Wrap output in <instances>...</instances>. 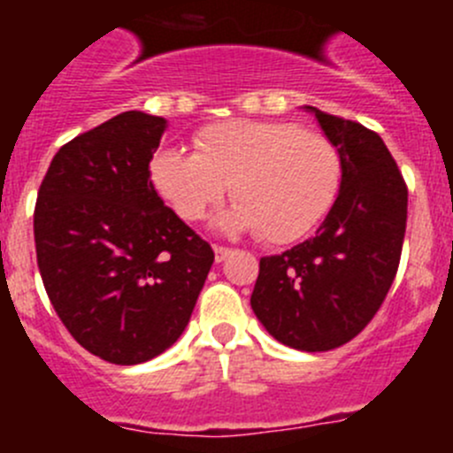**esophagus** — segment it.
Instances as JSON below:
<instances>
[{
    "mask_svg": "<svg viewBox=\"0 0 453 453\" xmlns=\"http://www.w3.org/2000/svg\"><path fill=\"white\" fill-rule=\"evenodd\" d=\"M213 251H215V261H218V263H222L224 258H226V256L231 254L229 247H222V245H215Z\"/></svg>",
    "mask_w": 453,
    "mask_h": 453,
    "instance_id": "34e87169",
    "label": "esophagus"
}]
</instances>
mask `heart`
I'll use <instances>...</instances> for the list:
<instances>
[{
  "label": "heart",
  "mask_w": 453,
  "mask_h": 453,
  "mask_svg": "<svg viewBox=\"0 0 453 453\" xmlns=\"http://www.w3.org/2000/svg\"><path fill=\"white\" fill-rule=\"evenodd\" d=\"M195 154L161 150L151 158L156 192L186 222H197L226 195L218 218L231 234L258 231L272 245L303 238L329 213L342 181L340 154L324 135L276 119H226L195 135Z\"/></svg>",
  "instance_id": "b5f03b06"
}]
</instances>
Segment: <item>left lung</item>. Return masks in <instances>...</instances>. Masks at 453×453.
Instances as JSON below:
<instances>
[{
	"mask_svg": "<svg viewBox=\"0 0 453 453\" xmlns=\"http://www.w3.org/2000/svg\"><path fill=\"white\" fill-rule=\"evenodd\" d=\"M303 108L338 150L342 181L313 238L261 258L251 308L281 345L329 351L365 329L395 281L408 190L381 135Z\"/></svg>",
	"mask_w": 453,
	"mask_h": 453,
	"instance_id": "1",
	"label": "left lung"
}]
</instances>
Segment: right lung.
Listing matches in <instances>:
<instances>
[{
	"label": "right lung",
	"instance_id": "obj_1",
	"mask_svg": "<svg viewBox=\"0 0 453 453\" xmlns=\"http://www.w3.org/2000/svg\"><path fill=\"white\" fill-rule=\"evenodd\" d=\"M165 118L127 111L51 158L34 213L50 302L83 349L138 365L186 331L213 250L163 203L150 163Z\"/></svg>",
	"mask_w": 453,
	"mask_h": 453
}]
</instances>
